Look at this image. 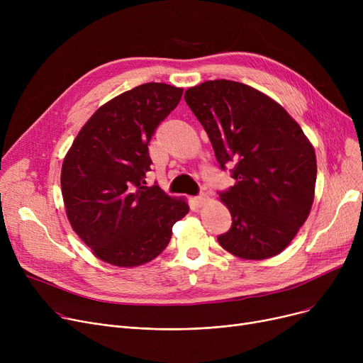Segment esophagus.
<instances>
[{
  "mask_svg": "<svg viewBox=\"0 0 363 363\" xmlns=\"http://www.w3.org/2000/svg\"><path fill=\"white\" fill-rule=\"evenodd\" d=\"M194 201H196L197 206H203V204L207 201V194H206V193L199 194V196L194 199Z\"/></svg>",
  "mask_w": 363,
  "mask_h": 363,
  "instance_id": "1",
  "label": "esophagus"
}]
</instances>
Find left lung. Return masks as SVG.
Segmentation results:
<instances>
[{
	"mask_svg": "<svg viewBox=\"0 0 363 363\" xmlns=\"http://www.w3.org/2000/svg\"><path fill=\"white\" fill-rule=\"evenodd\" d=\"M185 103L207 132L220 169L235 184L219 197L233 225L218 237L231 255L262 260L281 253L306 222L316 156L298 123L263 92L234 81H206Z\"/></svg>",
	"mask_w": 363,
	"mask_h": 363,
	"instance_id": "8db88e82",
	"label": "left lung"
}]
</instances>
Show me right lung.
<instances>
[{"label":"right lung","instance_id":"obj_1","mask_svg":"<svg viewBox=\"0 0 363 363\" xmlns=\"http://www.w3.org/2000/svg\"><path fill=\"white\" fill-rule=\"evenodd\" d=\"M182 88L148 82L114 97L79 130L62 167V194L73 231L92 253L132 268L157 257L189 207L159 185L147 186L148 143Z\"/></svg>","mask_w":363,"mask_h":363}]
</instances>
